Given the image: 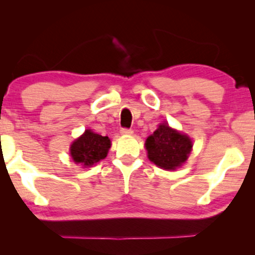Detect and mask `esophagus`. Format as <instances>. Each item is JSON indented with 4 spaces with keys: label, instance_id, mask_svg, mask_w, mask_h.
Returning <instances> with one entry per match:
<instances>
[{
    "label": "esophagus",
    "instance_id": "1",
    "mask_svg": "<svg viewBox=\"0 0 255 255\" xmlns=\"http://www.w3.org/2000/svg\"><path fill=\"white\" fill-rule=\"evenodd\" d=\"M120 132L123 135H131L132 134V130H131V129H129V128H121Z\"/></svg>",
    "mask_w": 255,
    "mask_h": 255
}]
</instances>
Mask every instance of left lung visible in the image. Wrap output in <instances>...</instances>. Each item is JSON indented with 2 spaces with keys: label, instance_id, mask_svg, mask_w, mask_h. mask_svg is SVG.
<instances>
[{
  "label": "left lung",
  "instance_id": "1",
  "mask_svg": "<svg viewBox=\"0 0 255 255\" xmlns=\"http://www.w3.org/2000/svg\"><path fill=\"white\" fill-rule=\"evenodd\" d=\"M192 141L166 124L160 125L145 141L148 158L165 170H175L185 163L192 150Z\"/></svg>",
  "mask_w": 255,
  "mask_h": 255
}]
</instances>
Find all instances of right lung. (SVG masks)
<instances>
[{
	"mask_svg": "<svg viewBox=\"0 0 255 255\" xmlns=\"http://www.w3.org/2000/svg\"><path fill=\"white\" fill-rule=\"evenodd\" d=\"M110 148L111 141L107 136L95 134L88 129L71 144L70 155L75 163L91 166L105 158Z\"/></svg>",
	"mask_w": 255,
	"mask_h": 255,
	"instance_id": "obj_1",
	"label": "right lung"
}]
</instances>
